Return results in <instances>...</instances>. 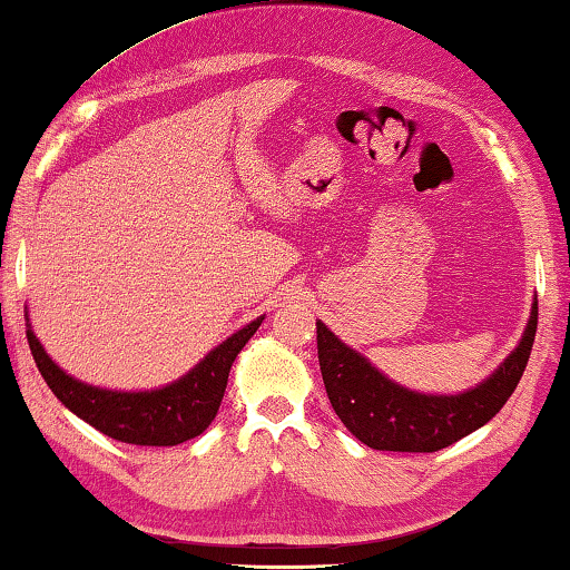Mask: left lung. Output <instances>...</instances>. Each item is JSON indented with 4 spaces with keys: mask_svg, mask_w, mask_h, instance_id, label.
<instances>
[{
    "mask_svg": "<svg viewBox=\"0 0 570 570\" xmlns=\"http://www.w3.org/2000/svg\"><path fill=\"white\" fill-rule=\"evenodd\" d=\"M318 328L323 384L348 432L381 452H436L472 434L495 416L528 366L538 328V301L515 351L490 379L452 396L419 394L384 376L368 358L346 346L325 323Z\"/></svg>",
    "mask_w": 570,
    "mask_h": 570,
    "instance_id": "1",
    "label": "left lung"
}]
</instances>
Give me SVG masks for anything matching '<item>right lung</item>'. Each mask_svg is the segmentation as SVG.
<instances>
[{
    "label": "right lung",
    "mask_w": 570,
    "mask_h": 570,
    "mask_svg": "<svg viewBox=\"0 0 570 570\" xmlns=\"http://www.w3.org/2000/svg\"><path fill=\"white\" fill-rule=\"evenodd\" d=\"M263 321L265 315H259L209 351L186 376L151 391H114L82 384L48 356L32 328H27V341L42 379L75 416L108 434L110 440L141 446H174L199 436L214 422L232 363Z\"/></svg>",
    "instance_id": "add662e5"
}]
</instances>
